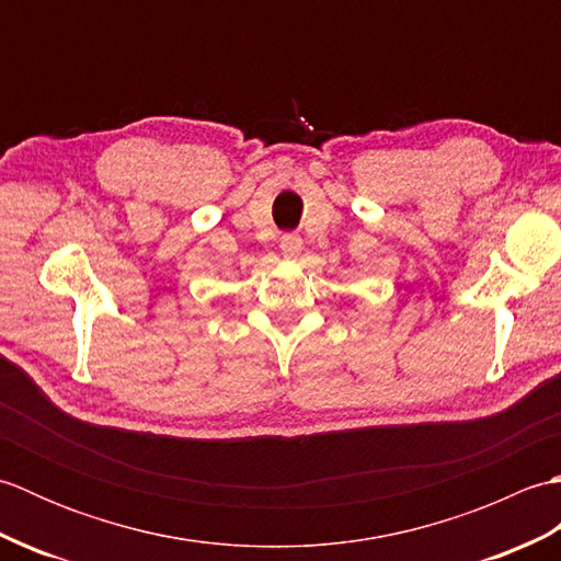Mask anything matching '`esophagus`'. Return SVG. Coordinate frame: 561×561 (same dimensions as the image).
Segmentation results:
<instances>
[{
  "mask_svg": "<svg viewBox=\"0 0 561 561\" xmlns=\"http://www.w3.org/2000/svg\"><path fill=\"white\" fill-rule=\"evenodd\" d=\"M282 253H284V257H296L304 250V243H301V238L296 236V233H287V236H282Z\"/></svg>",
  "mask_w": 561,
  "mask_h": 561,
  "instance_id": "obj_1",
  "label": "esophagus"
}]
</instances>
